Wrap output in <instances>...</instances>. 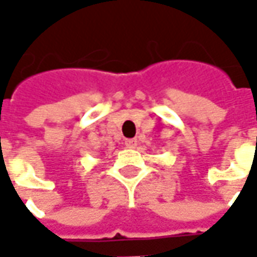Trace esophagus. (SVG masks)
I'll return each mask as SVG.
<instances>
[{"mask_svg": "<svg viewBox=\"0 0 257 257\" xmlns=\"http://www.w3.org/2000/svg\"><path fill=\"white\" fill-rule=\"evenodd\" d=\"M125 147H128V149H136V146H137V140L136 139H128V140H125Z\"/></svg>", "mask_w": 257, "mask_h": 257, "instance_id": "1", "label": "esophagus"}]
</instances>
